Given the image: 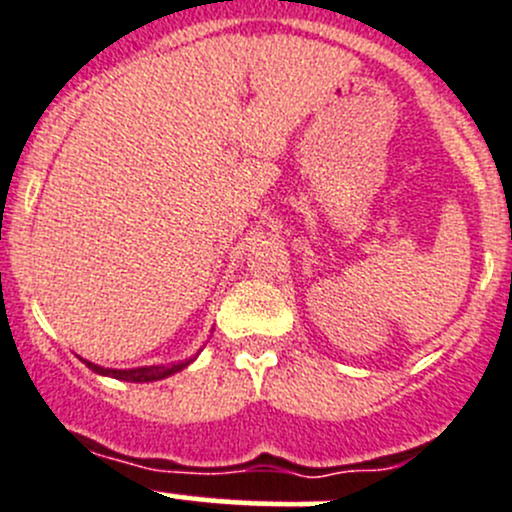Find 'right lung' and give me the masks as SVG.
Returning <instances> with one entry per match:
<instances>
[{
	"label": "right lung",
	"mask_w": 512,
	"mask_h": 512,
	"mask_svg": "<svg viewBox=\"0 0 512 512\" xmlns=\"http://www.w3.org/2000/svg\"><path fill=\"white\" fill-rule=\"evenodd\" d=\"M196 356L186 358V361L179 363H161V366H141V368H104V366H96V363L84 361L86 366L91 368L94 373L99 376H109V378H119V381H131V383H151V381H161V378H169L174 373L184 371Z\"/></svg>",
	"instance_id": "1"
}]
</instances>
